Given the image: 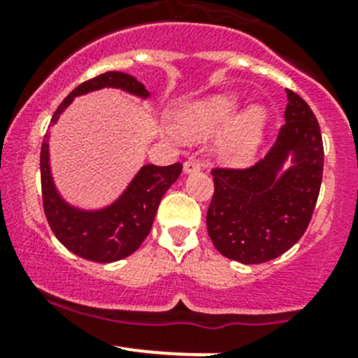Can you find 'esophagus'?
<instances>
[{
    "label": "esophagus",
    "instance_id": "34e87169",
    "mask_svg": "<svg viewBox=\"0 0 358 358\" xmlns=\"http://www.w3.org/2000/svg\"><path fill=\"white\" fill-rule=\"evenodd\" d=\"M201 169V164L197 161H194V159H187L185 162H183V173H194V171H199Z\"/></svg>",
    "mask_w": 358,
    "mask_h": 358
}]
</instances>
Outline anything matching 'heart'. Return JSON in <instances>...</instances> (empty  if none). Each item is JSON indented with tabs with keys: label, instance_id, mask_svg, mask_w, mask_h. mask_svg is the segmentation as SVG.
<instances>
[{
	"label": "heart",
	"instance_id": "b5f03b06",
	"mask_svg": "<svg viewBox=\"0 0 358 358\" xmlns=\"http://www.w3.org/2000/svg\"><path fill=\"white\" fill-rule=\"evenodd\" d=\"M241 100L236 93H216L189 103L178 112V126L189 138H202L222 130L215 142V152L223 161L246 162L258 152L266 131V114L263 106H251L239 112ZM169 135L180 138L171 129Z\"/></svg>",
	"mask_w": 358,
	"mask_h": 358
}]
</instances>
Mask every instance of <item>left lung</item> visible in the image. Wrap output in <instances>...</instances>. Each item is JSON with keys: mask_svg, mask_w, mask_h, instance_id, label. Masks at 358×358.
<instances>
[{"mask_svg": "<svg viewBox=\"0 0 358 358\" xmlns=\"http://www.w3.org/2000/svg\"><path fill=\"white\" fill-rule=\"evenodd\" d=\"M286 93V124L268 154L249 168L211 171L215 192L206 215L208 234L223 256L244 265L270 262L294 246L320 192V126L301 96Z\"/></svg>", "mask_w": 358, "mask_h": 358, "instance_id": "1", "label": "left lung"}]
</instances>
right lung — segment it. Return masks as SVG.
<instances>
[{
	"instance_id": "add662e5",
	"label": "right lung",
	"mask_w": 358,
	"mask_h": 358,
	"mask_svg": "<svg viewBox=\"0 0 358 358\" xmlns=\"http://www.w3.org/2000/svg\"><path fill=\"white\" fill-rule=\"evenodd\" d=\"M102 88H119L140 99H149L145 86L133 76L110 71L72 90L53 114L52 124L71 106L72 99ZM48 138L50 133H46L41 145V192L46 220L57 239L69 251L90 262L112 263L133 255L149 236L159 202L178 180L182 164L142 166L117 201L103 209L85 211L67 204L55 189L50 171Z\"/></svg>"
}]
</instances>
